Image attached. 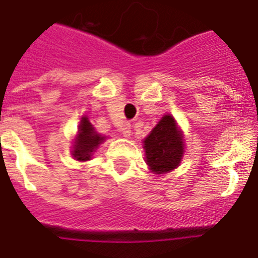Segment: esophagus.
<instances>
[{
	"instance_id": "34e87169",
	"label": "esophagus",
	"mask_w": 258,
	"mask_h": 258,
	"mask_svg": "<svg viewBox=\"0 0 258 258\" xmlns=\"http://www.w3.org/2000/svg\"><path fill=\"white\" fill-rule=\"evenodd\" d=\"M119 131L122 132V135L124 136V138H130V135H131V126H130V123H124V124H122Z\"/></svg>"
}]
</instances>
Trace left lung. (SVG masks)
<instances>
[{"mask_svg":"<svg viewBox=\"0 0 258 258\" xmlns=\"http://www.w3.org/2000/svg\"><path fill=\"white\" fill-rule=\"evenodd\" d=\"M145 160L156 174H165L180 165L184 153L183 132L171 114H165L144 140Z\"/></svg>","mask_w":258,"mask_h":258,"instance_id":"left-lung-1","label":"left lung"}]
</instances>
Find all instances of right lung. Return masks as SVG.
I'll list each match as a JSON object with an SVG mask.
<instances>
[{
	"mask_svg": "<svg viewBox=\"0 0 258 258\" xmlns=\"http://www.w3.org/2000/svg\"><path fill=\"white\" fill-rule=\"evenodd\" d=\"M105 140V136L100 135L95 131V127L92 126L87 116H82L78 128V135L73 145V157L78 161L91 160L93 152Z\"/></svg>",
	"mask_w": 258,
	"mask_h": 258,
	"instance_id": "obj_1",
	"label": "right lung"
}]
</instances>
